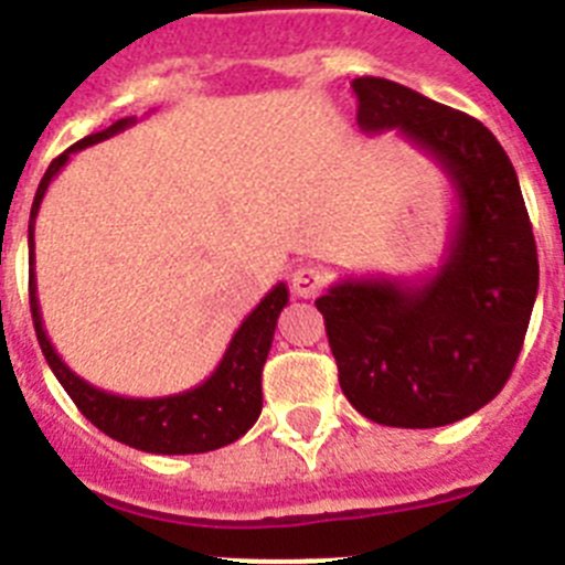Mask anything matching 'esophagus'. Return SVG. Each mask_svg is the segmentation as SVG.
Returning a JSON list of instances; mask_svg holds the SVG:
<instances>
[{
	"label": "esophagus",
	"instance_id": "1",
	"mask_svg": "<svg viewBox=\"0 0 565 565\" xmlns=\"http://www.w3.org/2000/svg\"><path fill=\"white\" fill-rule=\"evenodd\" d=\"M326 286H328V271L322 266H299L297 271L291 274L294 294L302 299L317 297Z\"/></svg>",
	"mask_w": 565,
	"mask_h": 565
}]
</instances>
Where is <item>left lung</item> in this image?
I'll return each instance as SVG.
<instances>
[{"mask_svg": "<svg viewBox=\"0 0 565 565\" xmlns=\"http://www.w3.org/2000/svg\"><path fill=\"white\" fill-rule=\"evenodd\" d=\"M362 132L398 129L458 194L433 277L342 279L317 299L348 402L387 427H444L503 391L537 297V248L498 138L461 109L387 78H353Z\"/></svg>", "mask_w": 565, "mask_h": 565, "instance_id": "1", "label": "left lung"}]
</instances>
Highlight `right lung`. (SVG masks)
<instances>
[{"label":"right lung","instance_id":"add662e5","mask_svg":"<svg viewBox=\"0 0 565 565\" xmlns=\"http://www.w3.org/2000/svg\"><path fill=\"white\" fill-rule=\"evenodd\" d=\"M135 118H121L113 127L93 132L70 149H64L56 161L50 163L42 183L33 198L28 223V263H30V313L36 326V339L42 344V353L47 359L50 371L56 373L67 396L76 402L82 416L89 424H96L98 430L107 433L115 441L135 447V450L154 452V456H192V452H209L217 447L237 441L254 427L263 411V364H266L268 351H271L274 328H277L279 311L288 306L286 282H277L266 297L259 299V306L243 319V326L234 331L221 364L214 367L212 376L198 387H189L174 396L158 398H127L115 393L98 391L82 376L70 371L56 348L50 344L44 333L42 311H39L36 297V274H33V228H36V214L42 206V198L47 192L50 181L62 172L70 154L78 149H87L98 141H107L121 129L132 127Z\"/></svg>","mask_w":565,"mask_h":565}]
</instances>
